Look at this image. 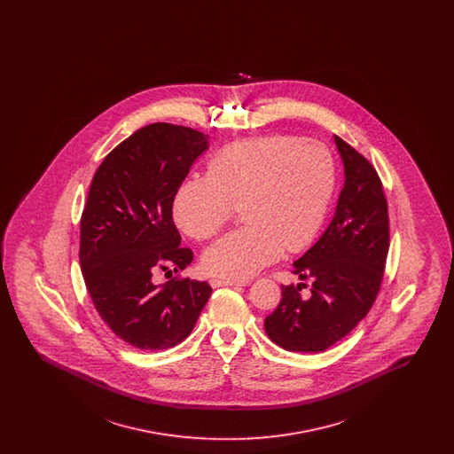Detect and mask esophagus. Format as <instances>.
<instances>
[{"mask_svg":"<svg viewBox=\"0 0 454 454\" xmlns=\"http://www.w3.org/2000/svg\"><path fill=\"white\" fill-rule=\"evenodd\" d=\"M213 287H221V286H248V281H233V279H221V278H213L211 279Z\"/></svg>","mask_w":454,"mask_h":454,"instance_id":"34e87169","label":"esophagus"}]
</instances>
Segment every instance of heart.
<instances>
[{
	"label": "heart",
	"instance_id": "1",
	"mask_svg": "<svg viewBox=\"0 0 454 454\" xmlns=\"http://www.w3.org/2000/svg\"><path fill=\"white\" fill-rule=\"evenodd\" d=\"M335 189L333 154L324 143L294 136H262L224 146L207 175L184 178L173 195L176 226L195 239L216 235L241 204L245 226L215 241L204 269L245 281L318 235Z\"/></svg>",
	"mask_w": 454,
	"mask_h": 454
}]
</instances>
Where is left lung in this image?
I'll return each instance as SVG.
<instances>
[{"label": "left lung", "instance_id": "left-lung-1", "mask_svg": "<svg viewBox=\"0 0 454 454\" xmlns=\"http://www.w3.org/2000/svg\"><path fill=\"white\" fill-rule=\"evenodd\" d=\"M344 187L324 235L293 263L311 294L282 286V300L265 318L272 342L291 352H322L359 324L378 296L388 255V206L372 165L339 136Z\"/></svg>", "mask_w": 454, "mask_h": 454}]
</instances>
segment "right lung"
Returning a JSON list of instances; mask_svg holds the SVG:
<instances>
[{
  "label": "right lung",
  "instance_id": "1",
  "mask_svg": "<svg viewBox=\"0 0 454 454\" xmlns=\"http://www.w3.org/2000/svg\"><path fill=\"white\" fill-rule=\"evenodd\" d=\"M207 148V134L156 122L108 153L91 180L80 231L83 279L108 328L137 348L180 344L211 296L206 281L152 279L194 259L180 248L173 195Z\"/></svg>",
  "mask_w": 454,
  "mask_h": 454
}]
</instances>
